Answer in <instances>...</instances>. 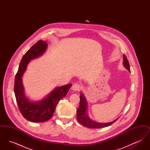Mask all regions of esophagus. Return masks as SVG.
Masks as SVG:
<instances>
[{"instance_id": "1", "label": "esophagus", "mask_w": 150, "mask_h": 150, "mask_svg": "<svg viewBox=\"0 0 150 150\" xmlns=\"http://www.w3.org/2000/svg\"><path fill=\"white\" fill-rule=\"evenodd\" d=\"M82 86L79 84H74L72 86V89L74 91H79L81 89Z\"/></svg>"}]
</instances>
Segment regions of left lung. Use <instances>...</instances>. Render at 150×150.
Instances as JSON below:
<instances>
[{
    "label": "left lung",
    "mask_w": 150,
    "mask_h": 150,
    "mask_svg": "<svg viewBox=\"0 0 150 150\" xmlns=\"http://www.w3.org/2000/svg\"><path fill=\"white\" fill-rule=\"evenodd\" d=\"M123 57H124L123 64L129 71L130 72L128 60L124 54L123 55ZM80 106L77 109V114H76L77 119H78V121L82 125L86 127V128L93 129L105 128V127L111 125L119 119V118H117L114 121L110 122H107V123H100V122H97L96 121H93L89 118V117L88 115L87 103H86V98L83 93L80 94Z\"/></svg>",
    "instance_id": "left-lung-1"
}]
</instances>
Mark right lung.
I'll return each instance as SVG.
<instances>
[{
	"instance_id": "right-lung-1",
	"label": "right lung",
	"mask_w": 150,
	"mask_h": 150,
	"mask_svg": "<svg viewBox=\"0 0 150 150\" xmlns=\"http://www.w3.org/2000/svg\"><path fill=\"white\" fill-rule=\"evenodd\" d=\"M47 46L46 42L40 40L31 47L22 57L14 80V94L19 110L26 120L34 122H42L50 119L57 103L66 96L72 86L69 84L57 87L40 101L30 102L25 96L22 77L30 61L43 55Z\"/></svg>"
}]
</instances>
